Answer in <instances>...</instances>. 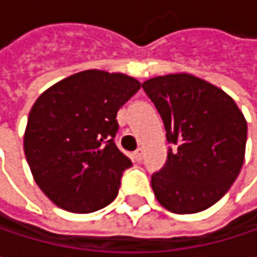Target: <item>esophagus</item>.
I'll list each match as a JSON object with an SVG mask.
<instances>
[{
  "instance_id": "obj_1",
  "label": "esophagus",
  "mask_w": 257,
  "mask_h": 257,
  "mask_svg": "<svg viewBox=\"0 0 257 257\" xmlns=\"http://www.w3.org/2000/svg\"><path fill=\"white\" fill-rule=\"evenodd\" d=\"M143 155H144V153H143V149H137V150L134 152L132 156H134V159H135L137 162H140V161H143Z\"/></svg>"
}]
</instances>
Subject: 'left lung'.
<instances>
[{
    "label": "left lung",
    "mask_w": 257,
    "mask_h": 257,
    "mask_svg": "<svg viewBox=\"0 0 257 257\" xmlns=\"http://www.w3.org/2000/svg\"><path fill=\"white\" fill-rule=\"evenodd\" d=\"M143 89L164 120L168 143L174 144L164 168L152 176L156 199L176 214L207 210L241 171L244 114L226 92L192 74L149 78Z\"/></svg>",
    "instance_id": "obj_1"
}]
</instances>
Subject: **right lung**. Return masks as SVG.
I'll list each match as a JSON object with an SVG mask.
<instances>
[{"mask_svg":"<svg viewBox=\"0 0 257 257\" xmlns=\"http://www.w3.org/2000/svg\"><path fill=\"white\" fill-rule=\"evenodd\" d=\"M140 86L122 73L86 70L37 98L24 150L35 183L53 204L71 213H92L117 196L132 162L114 144L116 116Z\"/></svg>","mask_w":257,"mask_h":257,"instance_id":"1","label":"right lung"}]
</instances>
